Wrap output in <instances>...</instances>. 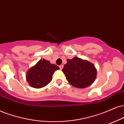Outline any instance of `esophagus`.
Returning <instances> with one entry per match:
<instances>
[{
    "mask_svg": "<svg viewBox=\"0 0 124 124\" xmlns=\"http://www.w3.org/2000/svg\"><path fill=\"white\" fill-rule=\"evenodd\" d=\"M63 65H60V66H59V68H60L61 70H62V69H63Z\"/></svg>",
    "mask_w": 124,
    "mask_h": 124,
    "instance_id": "obj_1",
    "label": "esophagus"
}]
</instances>
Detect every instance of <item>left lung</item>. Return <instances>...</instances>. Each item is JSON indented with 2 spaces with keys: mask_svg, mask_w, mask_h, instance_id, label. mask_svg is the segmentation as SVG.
I'll return each mask as SVG.
<instances>
[{
  "mask_svg": "<svg viewBox=\"0 0 124 124\" xmlns=\"http://www.w3.org/2000/svg\"><path fill=\"white\" fill-rule=\"evenodd\" d=\"M62 71L69 83L76 88H84L95 81L97 70L94 65L77 57L67 59Z\"/></svg>",
  "mask_w": 124,
  "mask_h": 124,
  "instance_id": "obj_1",
  "label": "left lung"
}]
</instances>
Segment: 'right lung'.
Here are the masks:
<instances>
[{
	"mask_svg": "<svg viewBox=\"0 0 124 124\" xmlns=\"http://www.w3.org/2000/svg\"><path fill=\"white\" fill-rule=\"evenodd\" d=\"M59 68L48 61L40 59L26 73V81L35 88H41L49 84L53 79V74Z\"/></svg>",
	"mask_w": 124,
	"mask_h": 124,
	"instance_id": "right-lung-1",
	"label": "right lung"
}]
</instances>
